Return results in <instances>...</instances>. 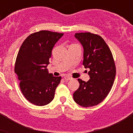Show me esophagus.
<instances>
[{"label":"esophagus","mask_w":133,"mask_h":133,"mask_svg":"<svg viewBox=\"0 0 133 133\" xmlns=\"http://www.w3.org/2000/svg\"><path fill=\"white\" fill-rule=\"evenodd\" d=\"M64 79L65 80H66V81H68V80H71L72 78L70 77H69V76H64Z\"/></svg>","instance_id":"1"}]
</instances>
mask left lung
<instances>
[{
    "label": "left lung",
    "mask_w": 133,
    "mask_h": 133,
    "mask_svg": "<svg viewBox=\"0 0 133 133\" xmlns=\"http://www.w3.org/2000/svg\"><path fill=\"white\" fill-rule=\"evenodd\" d=\"M83 48V65L90 69V79H79V88L73 94L74 100L83 107L98 105L105 99L113 85L116 67L112 54L101 36L90 32L76 33Z\"/></svg>",
    "instance_id": "obj_1"
}]
</instances>
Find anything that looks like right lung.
<instances>
[{
  "instance_id": "1",
  "label": "right lung",
  "mask_w": 133,
  "mask_h": 133,
  "mask_svg": "<svg viewBox=\"0 0 133 133\" xmlns=\"http://www.w3.org/2000/svg\"><path fill=\"white\" fill-rule=\"evenodd\" d=\"M63 33L41 30L28 36L16 59L14 72L23 95L30 103L45 105L53 100L61 77L48 73L47 66L56 43Z\"/></svg>"
}]
</instances>
